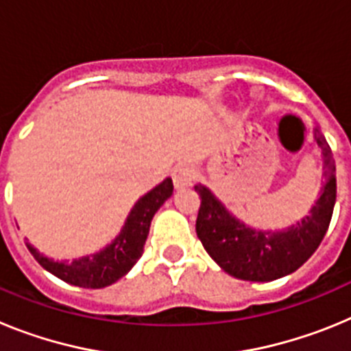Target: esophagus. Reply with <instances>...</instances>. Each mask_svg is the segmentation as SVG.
I'll return each mask as SVG.
<instances>
[{
    "label": "esophagus",
    "mask_w": 351,
    "mask_h": 351,
    "mask_svg": "<svg viewBox=\"0 0 351 351\" xmlns=\"http://www.w3.org/2000/svg\"><path fill=\"white\" fill-rule=\"evenodd\" d=\"M193 178H195V170L190 163H178V165L173 167L172 181H173V186H176L178 190H182V188L191 186Z\"/></svg>",
    "instance_id": "1"
}]
</instances>
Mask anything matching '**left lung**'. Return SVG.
Wrapping results in <instances>:
<instances>
[{
    "instance_id": "obj_1",
    "label": "left lung",
    "mask_w": 351,
    "mask_h": 351,
    "mask_svg": "<svg viewBox=\"0 0 351 351\" xmlns=\"http://www.w3.org/2000/svg\"><path fill=\"white\" fill-rule=\"evenodd\" d=\"M315 141L324 156L320 197L302 219L281 230L246 225L226 209L213 191L198 182L200 195L197 235L210 258L226 274L244 281H274L295 272L320 246L336 204V163L324 133L315 128Z\"/></svg>"
}]
</instances>
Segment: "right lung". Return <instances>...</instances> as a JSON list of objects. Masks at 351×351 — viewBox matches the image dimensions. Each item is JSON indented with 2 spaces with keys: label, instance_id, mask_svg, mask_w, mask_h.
<instances>
[{
  "label": "right lung",
  "instance_id": "1",
  "mask_svg": "<svg viewBox=\"0 0 351 351\" xmlns=\"http://www.w3.org/2000/svg\"><path fill=\"white\" fill-rule=\"evenodd\" d=\"M172 179L167 178L165 181L154 186L153 190L142 195L126 216L125 225L112 243H108L107 246L91 255L80 256L71 262L68 260L58 262L42 255L27 241L26 246L36 262L56 278L80 288H105L128 274L141 258L154 214L172 197Z\"/></svg>",
  "mask_w": 351,
  "mask_h": 351
}]
</instances>
